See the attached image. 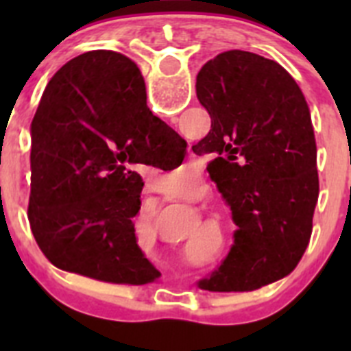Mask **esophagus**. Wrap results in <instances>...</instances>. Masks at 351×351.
Returning a JSON list of instances; mask_svg holds the SVG:
<instances>
[{
    "label": "esophagus",
    "instance_id": "esophagus-1",
    "mask_svg": "<svg viewBox=\"0 0 351 351\" xmlns=\"http://www.w3.org/2000/svg\"><path fill=\"white\" fill-rule=\"evenodd\" d=\"M191 156H195V154H193V153H190V158H191Z\"/></svg>",
    "mask_w": 351,
    "mask_h": 351
}]
</instances>
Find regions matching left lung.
<instances>
[{
	"instance_id": "1",
	"label": "left lung",
	"mask_w": 351,
	"mask_h": 351,
	"mask_svg": "<svg viewBox=\"0 0 351 351\" xmlns=\"http://www.w3.org/2000/svg\"><path fill=\"white\" fill-rule=\"evenodd\" d=\"M210 130L193 145L239 230L230 253L200 288L251 291L297 267L318 202L316 142L308 101L276 61L226 51L197 75Z\"/></svg>"
}]
</instances>
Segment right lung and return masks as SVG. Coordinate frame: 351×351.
I'll return each instance as SVG.
<instances>
[{
    "instance_id": "right-lung-1",
    "label": "right lung",
    "mask_w": 351,
    "mask_h": 351,
    "mask_svg": "<svg viewBox=\"0 0 351 351\" xmlns=\"http://www.w3.org/2000/svg\"><path fill=\"white\" fill-rule=\"evenodd\" d=\"M144 98L137 64L114 51L84 52L49 80L31 123L27 219L56 267L116 285L160 276L135 237L144 182L132 167L176 169L188 144Z\"/></svg>"
}]
</instances>
